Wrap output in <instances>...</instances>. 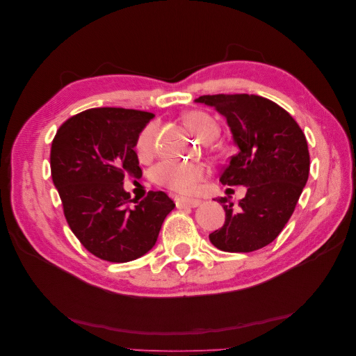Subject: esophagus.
Returning a JSON list of instances; mask_svg holds the SVG:
<instances>
[{
  "label": "esophagus",
  "instance_id": "34e87169",
  "mask_svg": "<svg viewBox=\"0 0 356 356\" xmlns=\"http://www.w3.org/2000/svg\"><path fill=\"white\" fill-rule=\"evenodd\" d=\"M175 203L178 208H197L202 203L199 199H184V197H177Z\"/></svg>",
  "mask_w": 356,
  "mask_h": 356
}]
</instances>
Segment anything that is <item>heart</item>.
<instances>
[{
  "mask_svg": "<svg viewBox=\"0 0 356 356\" xmlns=\"http://www.w3.org/2000/svg\"><path fill=\"white\" fill-rule=\"evenodd\" d=\"M182 120L199 141L204 144L213 141L218 135V124L208 113L188 111L182 115ZM156 132V126L148 124L139 134L136 152L141 159L153 156ZM204 177H207V169L200 165H181L175 163V161H163L153 169V179L157 184L181 193V195H193Z\"/></svg>",
  "mask_w": 356,
  "mask_h": 356,
  "instance_id": "heart-1",
  "label": "heart"
}]
</instances>
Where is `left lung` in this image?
Returning <instances> with one entry per match:
<instances>
[{
    "label": "left lung",
    "mask_w": 356,
    "mask_h": 356,
    "mask_svg": "<svg viewBox=\"0 0 356 356\" xmlns=\"http://www.w3.org/2000/svg\"><path fill=\"white\" fill-rule=\"evenodd\" d=\"M195 102L212 106L227 122L238 152L220 177L221 184L245 186L246 195L225 211L211 243L225 252H252L273 242L293 215L310 168L306 136L282 106L257 95H203Z\"/></svg>",
    "instance_id": "1"
}]
</instances>
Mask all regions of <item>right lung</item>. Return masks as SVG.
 <instances>
[{
  "mask_svg": "<svg viewBox=\"0 0 356 356\" xmlns=\"http://www.w3.org/2000/svg\"><path fill=\"white\" fill-rule=\"evenodd\" d=\"M153 117L110 106L86 110L68 118L51 143V179L70 229L105 261L127 263L147 254L175 208L163 191L131 204L123 188L124 177H143L135 147Z\"/></svg>",
  "mask_w": 356,
  "mask_h": 356,
  "instance_id": "add662e5",
  "label": "right lung"
}]
</instances>
